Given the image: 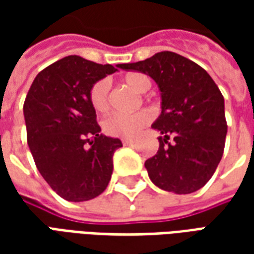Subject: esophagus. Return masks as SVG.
<instances>
[{"label":"esophagus","mask_w":254,"mask_h":254,"mask_svg":"<svg viewBox=\"0 0 254 254\" xmlns=\"http://www.w3.org/2000/svg\"><path fill=\"white\" fill-rule=\"evenodd\" d=\"M133 141H134L133 138H122V144L124 145H130V144H133Z\"/></svg>","instance_id":"34e87169"}]
</instances>
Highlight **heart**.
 I'll use <instances>...</instances> for the list:
<instances>
[{"label":"heart","instance_id":"1","mask_svg":"<svg viewBox=\"0 0 254 254\" xmlns=\"http://www.w3.org/2000/svg\"><path fill=\"white\" fill-rule=\"evenodd\" d=\"M125 83L137 92H145L151 88V80L143 73H130L125 77ZM110 83L109 80H99L89 89V102L98 113H106L110 107L109 102ZM152 120V113L147 109L133 114H111L103 121V129L114 137H132Z\"/></svg>","mask_w":254,"mask_h":254}]
</instances>
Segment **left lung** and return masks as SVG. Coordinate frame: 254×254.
Listing matches in <instances>:
<instances>
[{
  "instance_id": "left-lung-1",
  "label": "left lung",
  "mask_w": 254,
  "mask_h": 254,
  "mask_svg": "<svg viewBox=\"0 0 254 254\" xmlns=\"http://www.w3.org/2000/svg\"><path fill=\"white\" fill-rule=\"evenodd\" d=\"M120 67L148 74L162 92V114L152 127L163 136L156 155L145 160L151 181L177 194L198 190L224 151L227 122L218 85L200 65L173 52Z\"/></svg>"
}]
</instances>
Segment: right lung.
<instances>
[{"mask_svg": "<svg viewBox=\"0 0 254 254\" xmlns=\"http://www.w3.org/2000/svg\"><path fill=\"white\" fill-rule=\"evenodd\" d=\"M116 70L67 56L38 73L24 100L27 141L36 167L67 201L91 200L110 182L113 155L122 143L100 133L89 89Z\"/></svg>", "mask_w": 254, "mask_h": 254, "instance_id": "1", "label": "right lung"}]
</instances>
